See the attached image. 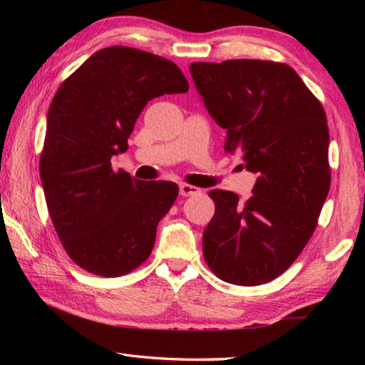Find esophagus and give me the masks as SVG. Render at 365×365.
<instances>
[{
    "label": "esophagus",
    "instance_id": "obj_1",
    "mask_svg": "<svg viewBox=\"0 0 365 365\" xmlns=\"http://www.w3.org/2000/svg\"><path fill=\"white\" fill-rule=\"evenodd\" d=\"M200 193H201V190L197 187H193V185H188V183H180V195L182 196H195Z\"/></svg>",
    "mask_w": 365,
    "mask_h": 365
}]
</instances>
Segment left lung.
<instances>
[{
	"label": "left lung",
	"instance_id": "1",
	"mask_svg": "<svg viewBox=\"0 0 365 365\" xmlns=\"http://www.w3.org/2000/svg\"><path fill=\"white\" fill-rule=\"evenodd\" d=\"M205 106L227 130L225 153L242 154L259 174L240 202L211 190L214 217L202 232V256L220 280L262 285L301 255L330 190L329 125L322 104L292 67L274 61L193 63Z\"/></svg>",
	"mask_w": 365,
	"mask_h": 365
}]
</instances>
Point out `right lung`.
<instances>
[{"label":"right lung","mask_w":365,"mask_h":365,"mask_svg":"<svg viewBox=\"0 0 365 365\" xmlns=\"http://www.w3.org/2000/svg\"><path fill=\"white\" fill-rule=\"evenodd\" d=\"M172 61L128 46L96 51L67 77L48 110L40 178L61 245L78 267L130 274L150 257L159 220L178 196L174 182H141L110 159L148 101L187 93Z\"/></svg>","instance_id":"1"}]
</instances>
